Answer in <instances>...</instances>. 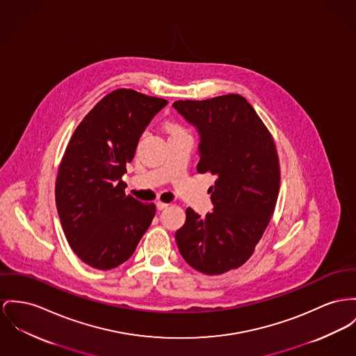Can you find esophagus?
<instances>
[{"label":"esophagus","instance_id":"34e87169","mask_svg":"<svg viewBox=\"0 0 356 356\" xmlns=\"http://www.w3.org/2000/svg\"><path fill=\"white\" fill-rule=\"evenodd\" d=\"M167 207H168V204H166V202H162V201H158V202H156L158 211H163V209H166Z\"/></svg>","mask_w":356,"mask_h":356}]
</instances>
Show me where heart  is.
<instances>
[{"mask_svg": "<svg viewBox=\"0 0 356 356\" xmlns=\"http://www.w3.org/2000/svg\"><path fill=\"white\" fill-rule=\"evenodd\" d=\"M168 131H170L171 135H174V134H184L185 132L184 128L181 125H178V124H170L168 125Z\"/></svg>", "mask_w": 356, "mask_h": 356, "instance_id": "heart-1", "label": "heart"}]
</instances>
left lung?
Returning <instances> with one entry per match:
<instances>
[{"label":"left lung","instance_id":"1","mask_svg":"<svg viewBox=\"0 0 356 356\" xmlns=\"http://www.w3.org/2000/svg\"><path fill=\"white\" fill-rule=\"evenodd\" d=\"M172 106L198 129L197 171L217 177L208 190L213 212L201 217L188 208L175 240L193 268L224 274L251 258L274 213L281 182L275 143L241 95L179 99Z\"/></svg>","mask_w":356,"mask_h":356}]
</instances>
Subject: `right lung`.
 I'll return each mask as SVG.
<instances>
[{
	"instance_id": "add662e5",
	"label": "right lung",
	"mask_w": 356,
	"mask_h": 356,
	"mask_svg": "<svg viewBox=\"0 0 356 356\" xmlns=\"http://www.w3.org/2000/svg\"><path fill=\"white\" fill-rule=\"evenodd\" d=\"M166 99L118 89L75 128L60 161L55 202L66 238L86 264L111 270L128 261L155 216V204L125 194L127 172L145 127Z\"/></svg>"
}]
</instances>
